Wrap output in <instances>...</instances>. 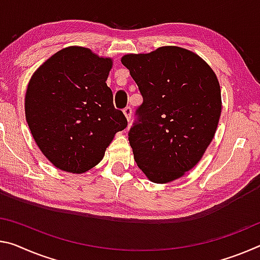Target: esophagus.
I'll return each mask as SVG.
<instances>
[{
    "label": "esophagus",
    "mask_w": 260,
    "mask_h": 260,
    "mask_svg": "<svg viewBox=\"0 0 260 260\" xmlns=\"http://www.w3.org/2000/svg\"><path fill=\"white\" fill-rule=\"evenodd\" d=\"M123 114H125L127 121H129L131 117H132V109L129 108V106H127V108L123 109Z\"/></svg>",
    "instance_id": "34e87169"
}]
</instances>
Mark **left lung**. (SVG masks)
Instances as JSON below:
<instances>
[{
  "label": "left lung",
  "mask_w": 260,
  "mask_h": 260,
  "mask_svg": "<svg viewBox=\"0 0 260 260\" xmlns=\"http://www.w3.org/2000/svg\"><path fill=\"white\" fill-rule=\"evenodd\" d=\"M121 63L143 97L128 133L135 162L154 183L180 178L203 157L217 128L222 102L215 73L177 46L126 54Z\"/></svg>",
  "instance_id": "1"
}]
</instances>
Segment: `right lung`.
<instances>
[{"label":"right lung","mask_w":260,"mask_h":260,"mask_svg":"<svg viewBox=\"0 0 260 260\" xmlns=\"http://www.w3.org/2000/svg\"><path fill=\"white\" fill-rule=\"evenodd\" d=\"M110 57L89 48L61 49L37 69L25 94V117L37 146L53 166L83 174L104 157L127 119L106 84Z\"/></svg>","instance_id":"1"}]
</instances>
